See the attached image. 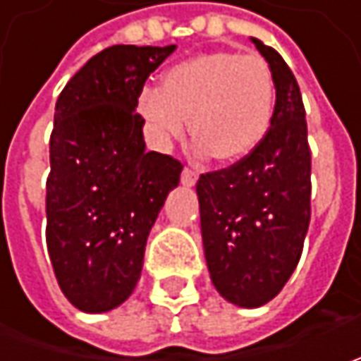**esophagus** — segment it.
Returning a JSON list of instances; mask_svg holds the SVG:
<instances>
[{"label":"esophagus","mask_w":361,"mask_h":361,"mask_svg":"<svg viewBox=\"0 0 361 361\" xmlns=\"http://www.w3.org/2000/svg\"><path fill=\"white\" fill-rule=\"evenodd\" d=\"M197 178H199V173H197V171H192V169H188V166H185V169H183V174H180V183H183L185 187H192V185L197 183Z\"/></svg>","instance_id":"34e87169"}]
</instances>
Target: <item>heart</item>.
<instances>
[{
  "instance_id": "heart-1",
  "label": "heart",
  "mask_w": 361,
  "mask_h": 361,
  "mask_svg": "<svg viewBox=\"0 0 361 361\" xmlns=\"http://www.w3.org/2000/svg\"><path fill=\"white\" fill-rule=\"evenodd\" d=\"M136 104L160 145L180 138L190 118L199 152L237 160L267 136L275 82L261 56L207 51L174 63L160 88H145Z\"/></svg>"
}]
</instances>
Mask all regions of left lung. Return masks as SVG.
Returning <instances> with one entry per match:
<instances>
[{
    "instance_id": "left-lung-1",
    "label": "left lung",
    "mask_w": 361,
    "mask_h": 361,
    "mask_svg": "<svg viewBox=\"0 0 361 361\" xmlns=\"http://www.w3.org/2000/svg\"><path fill=\"white\" fill-rule=\"evenodd\" d=\"M251 42L275 82L271 128L253 152L197 183L211 281L227 301L249 310L283 289L312 216V152L298 80L275 49Z\"/></svg>"
}]
</instances>
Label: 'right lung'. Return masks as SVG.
Segmentation results:
<instances>
[{"label": "right lung", "mask_w": 361, "mask_h": 361, "mask_svg": "<svg viewBox=\"0 0 361 361\" xmlns=\"http://www.w3.org/2000/svg\"><path fill=\"white\" fill-rule=\"evenodd\" d=\"M176 46H112L66 84L49 136L46 239L68 301L104 313L130 298L145 247L183 164L148 152L136 112L146 78Z\"/></svg>", "instance_id": "1"}]
</instances>
